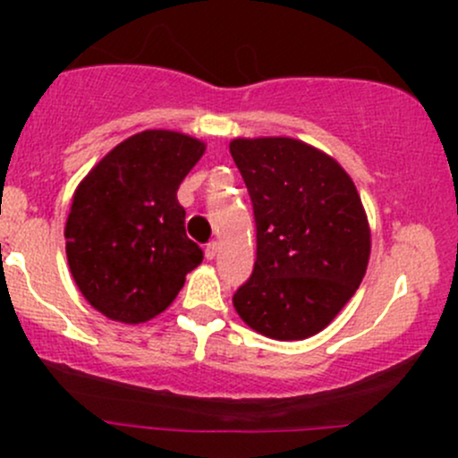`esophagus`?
I'll return each instance as SVG.
<instances>
[{
    "label": "esophagus",
    "mask_w": 458,
    "mask_h": 458,
    "mask_svg": "<svg viewBox=\"0 0 458 458\" xmlns=\"http://www.w3.org/2000/svg\"><path fill=\"white\" fill-rule=\"evenodd\" d=\"M217 251H219V243L217 241H211V243L207 245V250H204V256H207V260H213L215 256H217Z\"/></svg>",
    "instance_id": "1"
}]
</instances>
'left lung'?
Wrapping results in <instances>:
<instances>
[{
  "label": "left lung",
  "mask_w": 458,
  "mask_h": 458,
  "mask_svg": "<svg viewBox=\"0 0 458 458\" xmlns=\"http://www.w3.org/2000/svg\"><path fill=\"white\" fill-rule=\"evenodd\" d=\"M230 155L256 219L254 273L233 303L273 340L323 331L355 295L370 259V228L338 161L293 138H236Z\"/></svg>",
  "instance_id": "1"
}]
</instances>
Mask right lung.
<instances>
[{"label":"right lung","mask_w":458,"mask_h":458,"mask_svg":"<svg viewBox=\"0 0 458 458\" xmlns=\"http://www.w3.org/2000/svg\"><path fill=\"white\" fill-rule=\"evenodd\" d=\"M204 150V141L178 131H141L77 185L64 228L68 267L81 295L107 318H155L202 262L176 191Z\"/></svg>","instance_id":"add662e5"}]
</instances>
